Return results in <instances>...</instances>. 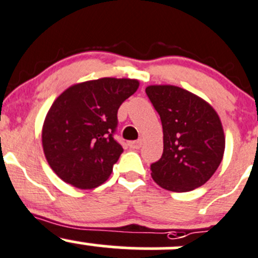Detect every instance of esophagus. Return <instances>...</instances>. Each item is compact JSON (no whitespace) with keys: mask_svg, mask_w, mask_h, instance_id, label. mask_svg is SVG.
<instances>
[{"mask_svg":"<svg viewBox=\"0 0 258 258\" xmlns=\"http://www.w3.org/2000/svg\"><path fill=\"white\" fill-rule=\"evenodd\" d=\"M142 140H137V141H131L128 142V146L131 147V149H140V147L142 146Z\"/></svg>","mask_w":258,"mask_h":258,"instance_id":"34e87169","label":"esophagus"}]
</instances>
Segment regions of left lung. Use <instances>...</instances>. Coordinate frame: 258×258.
Returning <instances> with one entry per match:
<instances>
[{"label":"left lung","mask_w":258,"mask_h":258,"mask_svg":"<svg viewBox=\"0 0 258 258\" xmlns=\"http://www.w3.org/2000/svg\"><path fill=\"white\" fill-rule=\"evenodd\" d=\"M146 94L160 114L164 152L151 165V176L170 191L206 184L222 162L226 139L216 109L176 86H149Z\"/></svg>","instance_id":"obj_1"}]
</instances>
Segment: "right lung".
Here are the masks:
<instances>
[{
	"label": "right lung",
	"mask_w": 258,
	"mask_h": 258,
	"mask_svg": "<svg viewBox=\"0 0 258 258\" xmlns=\"http://www.w3.org/2000/svg\"><path fill=\"white\" fill-rule=\"evenodd\" d=\"M139 86L136 79H94L69 87L55 99L41 139L47 164L62 181L93 189L108 179L123 152L113 139L117 112Z\"/></svg>",
	"instance_id": "add662e5"
}]
</instances>
